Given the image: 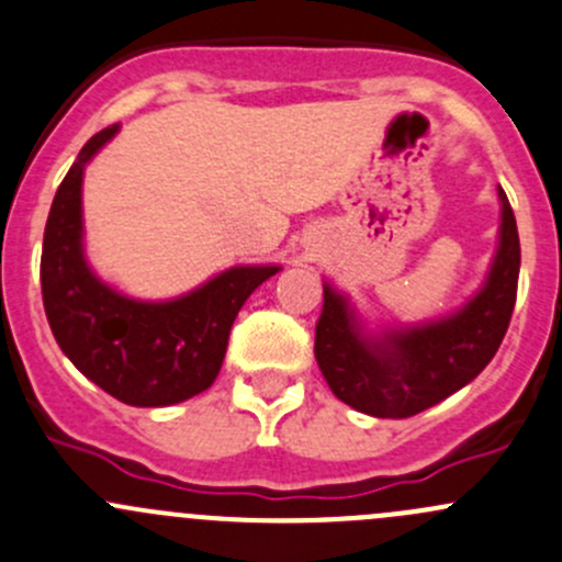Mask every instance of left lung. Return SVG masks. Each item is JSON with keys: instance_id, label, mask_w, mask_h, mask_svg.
<instances>
[{"instance_id": "obj_1", "label": "left lung", "mask_w": 562, "mask_h": 562, "mask_svg": "<svg viewBox=\"0 0 562 562\" xmlns=\"http://www.w3.org/2000/svg\"><path fill=\"white\" fill-rule=\"evenodd\" d=\"M501 195V241L481 291L457 313L367 334L348 296L323 282L315 359L337 400L375 418H407L468 386L492 361L512 323L519 280V234Z\"/></svg>"}]
</instances>
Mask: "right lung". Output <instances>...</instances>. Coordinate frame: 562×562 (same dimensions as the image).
Instances as JSON below:
<instances>
[{
    "mask_svg": "<svg viewBox=\"0 0 562 562\" xmlns=\"http://www.w3.org/2000/svg\"><path fill=\"white\" fill-rule=\"evenodd\" d=\"M119 133L100 130L61 179L40 258L43 307L61 353L124 405L166 407L201 394L223 367L249 293L280 266H234L171 302H138L105 285L83 255V168Z\"/></svg>",
    "mask_w": 562,
    "mask_h": 562,
    "instance_id": "right-lung-1",
    "label": "right lung"
}]
</instances>
